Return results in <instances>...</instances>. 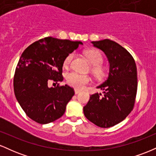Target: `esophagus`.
<instances>
[{"mask_svg": "<svg viewBox=\"0 0 156 156\" xmlns=\"http://www.w3.org/2000/svg\"><path fill=\"white\" fill-rule=\"evenodd\" d=\"M80 92H81V91L78 90V89H75V93H76V94H78V93H80Z\"/></svg>", "mask_w": 156, "mask_h": 156, "instance_id": "obj_1", "label": "esophagus"}]
</instances>
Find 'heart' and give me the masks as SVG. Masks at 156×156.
I'll list each match as a JSON object with an SVG mask.
<instances>
[{"label": "heart", "mask_w": 156, "mask_h": 156, "mask_svg": "<svg viewBox=\"0 0 156 156\" xmlns=\"http://www.w3.org/2000/svg\"><path fill=\"white\" fill-rule=\"evenodd\" d=\"M85 55L88 58L89 62L93 64L92 68V73L98 77H103L104 76L105 74V69L101 64L103 60V55L101 52L98 50H88L85 52ZM73 55L74 54L71 53L65 57L64 60V67H67L69 65L73 58ZM66 80L69 86L78 89L84 88L91 81V78L89 76L80 74L75 71L67 73L66 75Z\"/></svg>", "instance_id": "b5f03b06"}]
</instances>
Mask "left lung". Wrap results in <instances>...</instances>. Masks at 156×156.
<instances>
[{"label": "left lung", "mask_w": 156, "mask_h": 156, "mask_svg": "<svg viewBox=\"0 0 156 156\" xmlns=\"http://www.w3.org/2000/svg\"><path fill=\"white\" fill-rule=\"evenodd\" d=\"M108 58V77L98 87L103 91L90 96L83 107L85 117L101 128L118 124L133 110L137 92V69L131 54L114 41L103 39L92 42Z\"/></svg>", "instance_id": "left-lung-1"}]
</instances>
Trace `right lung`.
<instances>
[{
    "instance_id": "right-lung-1",
    "label": "right lung",
    "mask_w": 156,
    "mask_h": 156,
    "mask_svg": "<svg viewBox=\"0 0 156 156\" xmlns=\"http://www.w3.org/2000/svg\"><path fill=\"white\" fill-rule=\"evenodd\" d=\"M81 42L49 37L32 43L20 58L15 76L14 91L26 115L39 124H47L60 118L74 95L68 85L60 86L64 79L62 67L68 54ZM58 83L50 88V83Z\"/></svg>"
}]
</instances>
